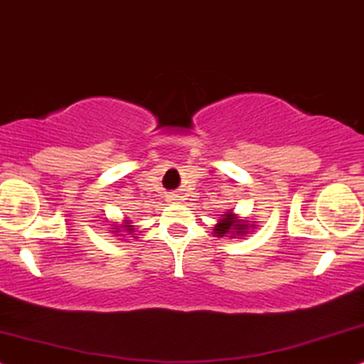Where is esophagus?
Wrapping results in <instances>:
<instances>
[{
	"label": "esophagus",
	"mask_w": 364,
	"mask_h": 364,
	"mask_svg": "<svg viewBox=\"0 0 364 364\" xmlns=\"http://www.w3.org/2000/svg\"><path fill=\"white\" fill-rule=\"evenodd\" d=\"M168 200H170V203H177V200H181V199H178L177 194H172L168 197Z\"/></svg>",
	"instance_id": "obj_1"
}]
</instances>
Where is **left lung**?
<instances>
[{
    "label": "left lung",
    "mask_w": 364,
    "mask_h": 364,
    "mask_svg": "<svg viewBox=\"0 0 364 364\" xmlns=\"http://www.w3.org/2000/svg\"><path fill=\"white\" fill-rule=\"evenodd\" d=\"M246 228L248 226H246V224H241L240 219L235 218V214L228 213L224 214V218L216 224L214 232H216L218 236H224L226 232H232V235H235V232H246Z\"/></svg>",
    "instance_id": "8db88e82"
}]
</instances>
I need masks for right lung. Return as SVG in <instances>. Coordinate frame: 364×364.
I'll list each match as a JSON object with an SVG mask.
<instances>
[{
	"label": "right lung",
	"mask_w": 364,
	"mask_h": 364,
	"mask_svg": "<svg viewBox=\"0 0 364 364\" xmlns=\"http://www.w3.org/2000/svg\"><path fill=\"white\" fill-rule=\"evenodd\" d=\"M124 230H127V231H129V232H132V231H133V228H132V226H124Z\"/></svg>",
	"instance_id": "right-lung-1"
}]
</instances>
